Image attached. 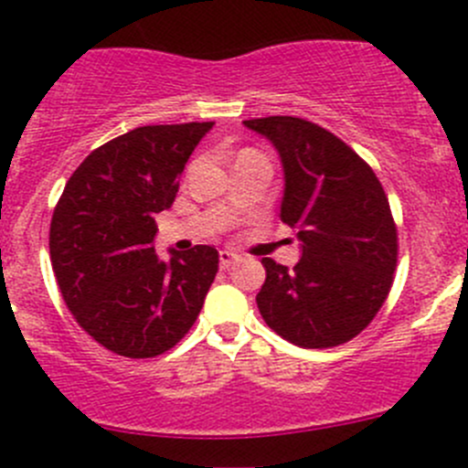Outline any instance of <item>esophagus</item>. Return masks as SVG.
<instances>
[{
	"mask_svg": "<svg viewBox=\"0 0 468 468\" xmlns=\"http://www.w3.org/2000/svg\"><path fill=\"white\" fill-rule=\"evenodd\" d=\"M218 259H220V268H229V266H234V263L240 261L239 254L229 252V250H220Z\"/></svg>",
	"mask_w": 468,
	"mask_h": 468,
	"instance_id": "esophagus-1",
	"label": "esophagus"
}]
</instances>
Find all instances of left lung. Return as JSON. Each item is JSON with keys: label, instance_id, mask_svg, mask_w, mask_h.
I'll return each mask as SVG.
<instances>
[{"label": "left lung", "instance_id": "1", "mask_svg": "<svg viewBox=\"0 0 468 468\" xmlns=\"http://www.w3.org/2000/svg\"><path fill=\"white\" fill-rule=\"evenodd\" d=\"M243 123L282 160L279 218L300 240L292 270L261 261L259 313L270 329L306 349L356 338L383 306L397 268V228L378 177L342 139L304 119Z\"/></svg>", "mask_w": 468, "mask_h": 468}]
</instances>
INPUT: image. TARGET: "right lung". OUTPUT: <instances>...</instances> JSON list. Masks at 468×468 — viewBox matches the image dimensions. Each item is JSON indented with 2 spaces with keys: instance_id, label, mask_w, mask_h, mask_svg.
I'll return each mask as SVG.
<instances>
[{
  "instance_id": "obj_1",
  "label": "right lung",
  "mask_w": 468,
  "mask_h": 468,
  "mask_svg": "<svg viewBox=\"0 0 468 468\" xmlns=\"http://www.w3.org/2000/svg\"><path fill=\"white\" fill-rule=\"evenodd\" d=\"M214 122L134 128L91 151L51 218L49 252L62 300L105 349L153 358L194 326L218 272L196 245L155 254V216L180 189L185 164Z\"/></svg>"
}]
</instances>
